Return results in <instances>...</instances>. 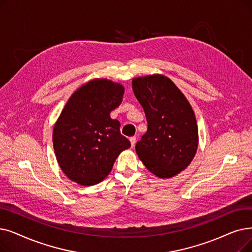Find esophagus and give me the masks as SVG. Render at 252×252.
Wrapping results in <instances>:
<instances>
[{
    "label": "esophagus",
    "instance_id": "obj_1",
    "mask_svg": "<svg viewBox=\"0 0 252 252\" xmlns=\"http://www.w3.org/2000/svg\"><path fill=\"white\" fill-rule=\"evenodd\" d=\"M129 142H130V145H132V147H134L135 143H136V137H130Z\"/></svg>",
    "mask_w": 252,
    "mask_h": 252
}]
</instances>
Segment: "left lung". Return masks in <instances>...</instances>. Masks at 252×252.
<instances>
[{
	"instance_id": "left-lung-1",
	"label": "left lung",
	"mask_w": 252,
	"mask_h": 252,
	"mask_svg": "<svg viewBox=\"0 0 252 252\" xmlns=\"http://www.w3.org/2000/svg\"><path fill=\"white\" fill-rule=\"evenodd\" d=\"M132 86L148 124L136 144L137 155L157 177L176 176L189 166L198 150L199 130L192 108L165 75L134 78Z\"/></svg>"
}]
</instances>
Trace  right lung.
Wrapping results in <instances>:
<instances>
[{
    "label": "right lung",
    "instance_id": "obj_1",
    "mask_svg": "<svg viewBox=\"0 0 252 252\" xmlns=\"http://www.w3.org/2000/svg\"><path fill=\"white\" fill-rule=\"evenodd\" d=\"M125 87L95 78L74 92L52 133L53 149L63 174L84 187L100 183L120 152L130 147L110 113L123 102Z\"/></svg>",
    "mask_w": 252,
    "mask_h": 252
}]
</instances>
